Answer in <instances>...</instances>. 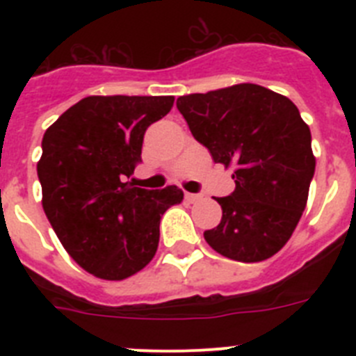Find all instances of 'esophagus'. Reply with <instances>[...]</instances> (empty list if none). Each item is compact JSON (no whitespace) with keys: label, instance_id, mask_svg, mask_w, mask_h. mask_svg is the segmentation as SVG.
<instances>
[{"label":"esophagus","instance_id":"1","mask_svg":"<svg viewBox=\"0 0 356 356\" xmlns=\"http://www.w3.org/2000/svg\"><path fill=\"white\" fill-rule=\"evenodd\" d=\"M185 200L188 203H196V201L201 200V194H193V193H185Z\"/></svg>","mask_w":356,"mask_h":356}]
</instances>
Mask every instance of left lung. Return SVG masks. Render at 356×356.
Returning a JSON list of instances; mask_svg holds the SVG:
<instances>
[{"mask_svg":"<svg viewBox=\"0 0 356 356\" xmlns=\"http://www.w3.org/2000/svg\"><path fill=\"white\" fill-rule=\"evenodd\" d=\"M176 106L213 162L235 168V191L217 197L221 222L205 241L237 262L278 253L300 222L316 171L312 135L298 106L254 83L188 94Z\"/></svg>","mask_w":356,"mask_h":356,"instance_id":"left-lung-1","label":"left lung"}]
</instances>
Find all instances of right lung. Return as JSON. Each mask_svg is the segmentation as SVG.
Wrapping results in <instances>:
<instances>
[{"label": "right lung", "mask_w": 356, "mask_h": 356, "mask_svg": "<svg viewBox=\"0 0 356 356\" xmlns=\"http://www.w3.org/2000/svg\"><path fill=\"white\" fill-rule=\"evenodd\" d=\"M172 96H89L42 137L37 163L42 209L71 259L102 280H124L155 257L160 219L181 203L176 185L134 187L147 127Z\"/></svg>", "instance_id": "right-lung-1"}]
</instances>
